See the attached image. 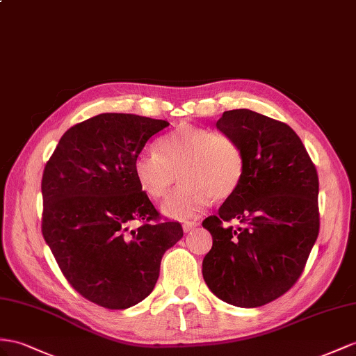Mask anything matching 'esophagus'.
Listing matches in <instances>:
<instances>
[{
	"label": "esophagus",
	"mask_w": 356,
	"mask_h": 356,
	"mask_svg": "<svg viewBox=\"0 0 356 356\" xmlns=\"http://www.w3.org/2000/svg\"><path fill=\"white\" fill-rule=\"evenodd\" d=\"M197 227V222H184V232L188 233L191 230H194Z\"/></svg>",
	"instance_id": "1"
}]
</instances>
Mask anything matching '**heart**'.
<instances>
[{
	"instance_id": "obj_1",
	"label": "heart",
	"mask_w": 356,
	"mask_h": 356,
	"mask_svg": "<svg viewBox=\"0 0 356 356\" xmlns=\"http://www.w3.org/2000/svg\"><path fill=\"white\" fill-rule=\"evenodd\" d=\"M156 152L136 154L134 172L152 200L165 197L177 176L181 186L162 206L175 220L195 218L211 203L233 197L247 168L245 152L233 135L207 126L179 124L158 141Z\"/></svg>"
}]
</instances>
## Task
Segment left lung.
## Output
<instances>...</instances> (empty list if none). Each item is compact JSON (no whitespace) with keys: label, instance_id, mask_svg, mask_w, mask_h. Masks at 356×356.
<instances>
[{"label":"left lung","instance_id":"left-lung-1","mask_svg":"<svg viewBox=\"0 0 356 356\" xmlns=\"http://www.w3.org/2000/svg\"><path fill=\"white\" fill-rule=\"evenodd\" d=\"M216 127L241 143L247 168L238 193L203 221L213 239L203 278L224 302L260 307L304 272L321 227L317 170L296 132L275 118L232 109Z\"/></svg>","mask_w":356,"mask_h":356}]
</instances>
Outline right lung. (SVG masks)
Returning a JSON list of instances; mask_svg holds the SVG:
<instances>
[{"mask_svg": "<svg viewBox=\"0 0 356 356\" xmlns=\"http://www.w3.org/2000/svg\"><path fill=\"white\" fill-rule=\"evenodd\" d=\"M168 124L99 114L67 129L44 165L43 238L69 284L104 308L147 298L163 252L184 236L179 222L162 220L134 172L136 154Z\"/></svg>", "mask_w": 356, "mask_h": 356, "instance_id": "1", "label": "right lung"}]
</instances>
